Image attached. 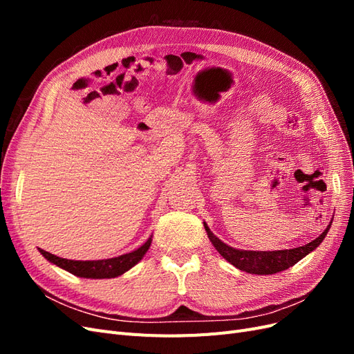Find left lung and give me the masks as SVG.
Here are the masks:
<instances>
[{
	"label": "left lung",
	"instance_id": "obj_1",
	"mask_svg": "<svg viewBox=\"0 0 354 354\" xmlns=\"http://www.w3.org/2000/svg\"><path fill=\"white\" fill-rule=\"evenodd\" d=\"M203 227H205L214 248L223 255V259H226L230 264L238 267L239 270L252 273V274H273L277 272L286 270L288 267L297 264L299 260L304 259L307 254L316 250L325 239L330 224H328V227L324 230V233L319 234L315 241L308 242L303 246H298V248L281 250V251H246V250L232 248V246H229L227 243L221 242L216 234L209 230L207 223H203Z\"/></svg>",
	"mask_w": 354,
	"mask_h": 354
}]
</instances>
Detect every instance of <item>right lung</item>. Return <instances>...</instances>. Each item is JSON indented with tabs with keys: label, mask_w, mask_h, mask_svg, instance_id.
Segmentation results:
<instances>
[{
	"label": "right lung",
	"mask_w": 354,
	"mask_h": 354,
	"mask_svg": "<svg viewBox=\"0 0 354 354\" xmlns=\"http://www.w3.org/2000/svg\"><path fill=\"white\" fill-rule=\"evenodd\" d=\"M152 243V236L149 238L140 248L136 251H131L128 254L113 257V259L106 260H93V261H77V260H66L57 257L55 254H50L44 250H39L44 259H47L50 263L56 264L60 269L66 270L75 276L87 277V279H111V277L121 276L125 272H128L134 267L138 261H140L145 254L147 252L149 246Z\"/></svg>",
	"instance_id": "1"
}]
</instances>
